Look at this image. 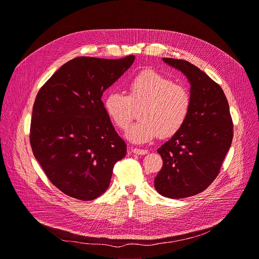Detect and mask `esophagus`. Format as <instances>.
<instances>
[{"mask_svg": "<svg viewBox=\"0 0 259 259\" xmlns=\"http://www.w3.org/2000/svg\"><path fill=\"white\" fill-rule=\"evenodd\" d=\"M132 152H133L134 154H137V155H146V154H148V150L139 149V148H133V149H132Z\"/></svg>", "mask_w": 259, "mask_h": 259, "instance_id": "1", "label": "esophagus"}]
</instances>
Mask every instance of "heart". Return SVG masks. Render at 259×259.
<instances>
[{"instance_id": "1", "label": "heart", "mask_w": 259, "mask_h": 259, "mask_svg": "<svg viewBox=\"0 0 259 259\" xmlns=\"http://www.w3.org/2000/svg\"><path fill=\"white\" fill-rule=\"evenodd\" d=\"M126 92V95L107 94L104 109L111 122L125 130L133 118L134 108H141V119L126 132L130 142L145 144L158 134L165 139L185 124L191 109V95L184 86L153 70H145L128 81Z\"/></svg>"}]
</instances>
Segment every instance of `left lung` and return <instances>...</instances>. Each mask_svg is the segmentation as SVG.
<instances>
[{
	"mask_svg": "<svg viewBox=\"0 0 259 259\" xmlns=\"http://www.w3.org/2000/svg\"><path fill=\"white\" fill-rule=\"evenodd\" d=\"M191 85V109L183 127L157 152L163 165L154 186L163 197L182 199L207 188L218 176L230 149L233 126L221 86L191 62L162 58Z\"/></svg>",
	"mask_w": 259,
	"mask_h": 259,
	"instance_id": "1",
	"label": "left lung"
}]
</instances>
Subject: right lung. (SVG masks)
<instances>
[{
  "label": "right lung",
  "instance_id": "1",
  "mask_svg": "<svg viewBox=\"0 0 259 259\" xmlns=\"http://www.w3.org/2000/svg\"><path fill=\"white\" fill-rule=\"evenodd\" d=\"M134 59L74 58L36 96L31 148L50 181L67 196L83 201L100 197L110 184L114 163L126 156L127 145L101 98Z\"/></svg>",
  "mask_w": 259,
  "mask_h": 259
}]
</instances>
